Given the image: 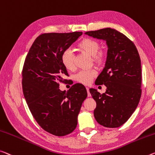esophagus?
<instances>
[{"mask_svg":"<svg viewBox=\"0 0 155 155\" xmlns=\"http://www.w3.org/2000/svg\"><path fill=\"white\" fill-rule=\"evenodd\" d=\"M86 90H87V96H88V97H91V94H90V92L89 88L86 87Z\"/></svg>","mask_w":155,"mask_h":155,"instance_id":"esophagus-1","label":"esophagus"}]
</instances>
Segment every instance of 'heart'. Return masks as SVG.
Wrapping results in <instances>:
<instances>
[{
    "instance_id": "obj_1",
    "label": "heart",
    "mask_w": 155,
    "mask_h": 155,
    "mask_svg": "<svg viewBox=\"0 0 155 155\" xmlns=\"http://www.w3.org/2000/svg\"><path fill=\"white\" fill-rule=\"evenodd\" d=\"M76 47L78 50L92 56V61L95 65L101 66L105 64L107 60V53L104 50H99L100 43L99 41L90 38H83L78 42ZM61 62L68 70H73L75 65L74 57L72 51L69 50L63 51L61 56ZM96 75L97 72L94 70L81 71L76 76V80L83 85H88Z\"/></svg>"
}]
</instances>
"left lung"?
<instances>
[{
  "label": "left lung",
  "instance_id": "obj_1",
  "mask_svg": "<svg viewBox=\"0 0 155 155\" xmlns=\"http://www.w3.org/2000/svg\"><path fill=\"white\" fill-rule=\"evenodd\" d=\"M85 34L105 41L107 45L105 68L95 81L96 85H105L106 91L101 94L90 89L97 103L94 118L104 127H120L136 110L141 96L139 52L132 41L114 29L107 28Z\"/></svg>",
  "mask_w": 155,
  "mask_h": 155
}]
</instances>
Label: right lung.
Instances as JSON below:
<instances>
[{
    "instance_id": "obj_1",
    "label": "right lung",
    "mask_w": 155,
    "mask_h": 155,
    "mask_svg": "<svg viewBox=\"0 0 155 155\" xmlns=\"http://www.w3.org/2000/svg\"><path fill=\"white\" fill-rule=\"evenodd\" d=\"M81 31L45 33L29 49L22 72L25 99L34 119L46 132L58 137L72 132L87 93L84 85H73L61 91L58 82L68 76L61 62L63 51L82 35Z\"/></svg>"
}]
</instances>
